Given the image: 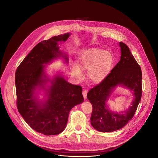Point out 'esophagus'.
Returning a JSON list of instances; mask_svg holds the SVG:
<instances>
[{"label": "esophagus", "instance_id": "obj_1", "mask_svg": "<svg viewBox=\"0 0 158 158\" xmlns=\"http://www.w3.org/2000/svg\"><path fill=\"white\" fill-rule=\"evenodd\" d=\"M87 91L86 89H84L82 91V95L84 96V98L85 99L87 98Z\"/></svg>", "mask_w": 158, "mask_h": 158}]
</instances>
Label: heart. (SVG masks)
Here are the masks:
<instances>
[{
    "instance_id": "heart-1",
    "label": "heart",
    "mask_w": 158,
    "mask_h": 158,
    "mask_svg": "<svg viewBox=\"0 0 158 158\" xmlns=\"http://www.w3.org/2000/svg\"><path fill=\"white\" fill-rule=\"evenodd\" d=\"M112 62L111 53L99 49L85 51L78 58L79 65L83 69H89V77L94 82H99L106 77L110 70ZM72 72L77 77L81 78L82 73L77 65H73Z\"/></svg>"
}]
</instances>
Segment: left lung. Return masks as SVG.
<instances>
[{
    "label": "left lung",
    "mask_w": 158,
    "mask_h": 158,
    "mask_svg": "<svg viewBox=\"0 0 158 158\" xmlns=\"http://www.w3.org/2000/svg\"><path fill=\"white\" fill-rule=\"evenodd\" d=\"M119 46L120 60L99 84L90 89L87 95L93 106L91 124L100 132H109L123 127L133 118L142 96L141 67L127 45L120 42ZM118 85L130 88L135 96L131 106L121 114L112 113L105 106V101Z\"/></svg>",
    "instance_id": "obj_1"
}]
</instances>
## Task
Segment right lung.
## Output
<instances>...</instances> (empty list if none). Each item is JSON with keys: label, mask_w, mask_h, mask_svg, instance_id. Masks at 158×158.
<instances>
[{"label": "right lung", "mask_w": 158, "mask_h": 158, "mask_svg": "<svg viewBox=\"0 0 158 158\" xmlns=\"http://www.w3.org/2000/svg\"><path fill=\"white\" fill-rule=\"evenodd\" d=\"M69 35L66 33L41 41L22 60L15 71L19 112L32 129L47 136L62 132L71 109L84 101L81 86L70 84L59 76L50 81L44 73L43 64L63 54L59 51L58 42H65ZM64 59L68 61L67 56ZM47 81H51L52 85L48 90V100L42 104L33 94L38 86L46 89L44 84Z\"/></svg>", "instance_id": "right-lung-1"}]
</instances>
